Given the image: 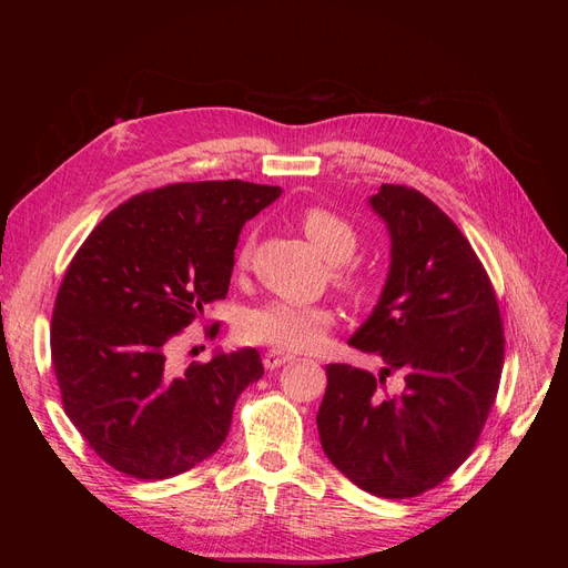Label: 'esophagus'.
I'll list each match as a JSON object with an SVG mask.
<instances>
[{
    "label": "esophagus",
    "mask_w": 568,
    "mask_h": 568,
    "mask_svg": "<svg viewBox=\"0 0 568 568\" xmlns=\"http://www.w3.org/2000/svg\"><path fill=\"white\" fill-rule=\"evenodd\" d=\"M288 359H291L288 353L277 351V348H270V351H265V355H263V365H265L267 369H277V367H282L284 363H288Z\"/></svg>",
    "instance_id": "esophagus-1"
}]
</instances>
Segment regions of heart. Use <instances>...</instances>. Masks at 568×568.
Masks as SVG:
<instances>
[{
	"mask_svg": "<svg viewBox=\"0 0 568 568\" xmlns=\"http://www.w3.org/2000/svg\"><path fill=\"white\" fill-rule=\"evenodd\" d=\"M301 230L311 239L313 246L338 265L334 270V284L353 301H365L372 294L369 274L357 267L341 265L353 257L357 248V232L346 217L338 213L311 205L298 217ZM251 255V239L242 246L239 261L246 263ZM336 324V313L326 305H298L288 301H270L261 307H253L242 320V336L253 343H265L277 351H315L322 346L326 334Z\"/></svg>",
	"mask_w": 568,
	"mask_h": 568,
	"instance_id": "obj_1",
	"label": "heart"
}]
</instances>
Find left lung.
I'll use <instances>...</instances> for the list:
<instances>
[{"label": "left lung", "instance_id": "left-lung-1", "mask_svg": "<svg viewBox=\"0 0 568 568\" xmlns=\"http://www.w3.org/2000/svg\"><path fill=\"white\" fill-rule=\"evenodd\" d=\"M369 203L390 232V272L351 346L386 367L326 365L317 432L357 488L403 500L443 484L476 448L500 388L505 329L484 263L432 199L382 184ZM395 371L406 386L388 394Z\"/></svg>", "mask_w": 568, "mask_h": 568}]
</instances>
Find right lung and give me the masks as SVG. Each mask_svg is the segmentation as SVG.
<instances>
[{
	"instance_id": "obj_1",
	"label": "right lung",
	"mask_w": 568,
	"mask_h": 568,
	"mask_svg": "<svg viewBox=\"0 0 568 568\" xmlns=\"http://www.w3.org/2000/svg\"><path fill=\"white\" fill-rule=\"evenodd\" d=\"M280 194L242 180L165 184L120 203L73 255L51 315V365L68 419L115 471L170 478L225 443L236 398L263 376L261 353L178 372L170 351L227 296L239 232Z\"/></svg>"
}]
</instances>
